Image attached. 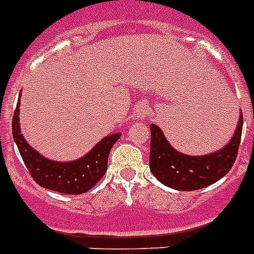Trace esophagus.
<instances>
[{"instance_id": "obj_1", "label": "esophagus", "mask_w": 254, "mask_h": 254, "mask_svg": "<svg viewBox=\"0 0 254 254\" xmlns=\"http://www.w3.org/2000/svg\"><path fill=\"white\" fill-rule=\"evenodd\" d=\"M151 114V106L145 102V101H141L136 105L134 108V116H136L138 120H144L145 117H148Z\"/></svg>"}]
</instances>
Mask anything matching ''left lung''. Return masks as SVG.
I'll return each mask as SVG.
<instances>
[{"mask_svg": "<svg viewBox=\"0 0 254 254\" xmlns=\"http://www.w3.org/2000/svg\"><path fill=\"white\" fill-rule=\"evenodd\" d=\"M242 125L241 113L232 140L222 149L203 156H190L176 151L167 141L160 127L151 124V172L160 183L179 191H194L213 185L232 170L237 159Z\"/></svg>", "mask_w": 254, "mask_h": 254, "instance_id": "1", "label": "left lung"}]
</instances>
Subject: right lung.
<instances>
[{"mask_svg":"<svg viewBox=\"0 0 254 254\" xmlns=\"http://www.w3.org/2000/svg\"><path fill=\"white\" fill-rule=\"evenodd\" d=\"M21 95V94H20ZM20 101L17 102L12 121L13 138L20 151L24 164L37 185L44 189L58 191L62 194L78 195L87 192L98 183L108 170L110 149L121 137V133H113L105 137L93 149L72 161H54L46 159L35 151L21 134L20 130Z\"/></svg>","mask_w":254,"mask_h":254,"instance_id":"right-lung-1","label":"right lung"}]
</instances>
